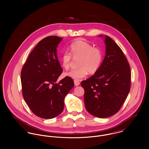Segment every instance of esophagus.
Listing matches in <instances>:
<instances>
[{"label": "esophagus", "instance_id": "esophagus-1", "mask_svg": "<svg viewBox=\"0 0 149 149\" xmlns=\"http://www.w3.org/2000/svg\"><path fill=\"white\" fill-rule=\"evenodd\" d=\"M74 83L75 86H78L80 85V82L78 80H74Z\"/></svg>", "mask_w": 149, "mask_h": 149}]
</instances>
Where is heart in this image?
Wrapping results in <instances>:
<instances>
[{
    "label": "heart",
    "mask_w": 149,
    "mask_h": 149,
    "mask_svg": "<svg viewBox=\"0 0 149 149\" xmlns=\"http://www.w3.org/2000/svg\"><path fill=\"white\" fill-rule=\"evenodd\" d=\"M70 53L64 52L60 60L62 66L67 70L70 68L72 58H79L78 68L72 69L64 74V76L79 80L90 73L96 72L101 66L103 59V53L101 49L93 46L86 41H78L73 43L69 47Z\"/></svg>",
    "instance_id": "b5f03b06"
}]
</instances>
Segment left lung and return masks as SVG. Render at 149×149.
<instances>
[{"label": "left lung", "mask_w": 149, "mask_h": 149, "mask_svg": "<svg viewBox=\"0 0 149 149\" xmlns=\"http://www.w3.org/2000/svg\"><path fill=\"white\" fill-rule=\"evenodd\" d=\"M103 37V36H99ZM106 56L98 70L81 81L84 104L91 115L104 118L117 113L130 90L131 70L123 51L115 41L104 36Z\"/></svg>", "instance_id": "left-lung-1"}]
</instances>
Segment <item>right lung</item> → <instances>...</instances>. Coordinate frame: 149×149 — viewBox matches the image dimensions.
<instances>
[{
  "label": "right lung",
  "mask_w": 149,
  "mask_h": 149,
  "mask_svg": "<svg viewBox=\"0 0 149 149\" xmlns=\"http://www.w3.org/2000/svg\"><path fill=\"white\" fill-rule=\"evenodd\" d=\"M62 40L57 36L43 38L22 69L24 100L36 115L43 119L55 118L63 112L65 97L74 86L72 79L66 77L56 83L63 72L57 54V47Z\"/></svg>",
  "instance_id": "obj_1"
}]
</instances>
